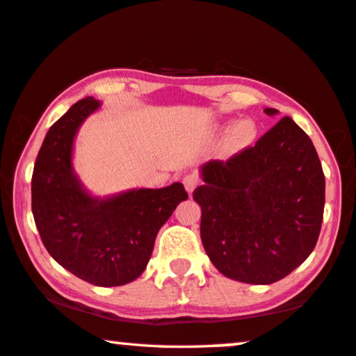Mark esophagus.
<instances>
[{"label": "esophagus", "mask_w": 356, "mask_h": 356, "mask_svg": "<svg viewBox=\"0 0 356 356\" xmlns=\"http://www.w3.org/2000/svg\"><path fill=\"white\" fill-rule=\"evenodd\" d=\"M182 182L185 185V190H187L188 193H193V190L200 185L201 179H200V176L196 172H190V174H187V176L184 177Z\"/></svg>", "instance_id": "obj_1"}]
</instances>
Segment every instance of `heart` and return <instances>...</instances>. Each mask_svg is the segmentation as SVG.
Wrapping results in <instances>:
<instances>
[{
  "label": "heart",
  "mask_w": 356,
  "mask_h": 356,
  "mask_svg": "<svg viewBox=\"0 0 356 356\" xmlns=\"http://www.w3.org/2000/svg\"><path fill=\"white\" fill-rule=\"evenodd\" d=\"M257 133L258 129L255 122L250 120V118L238 122L228 133L227 140H225V150L229 152V154H234V152L249 147L255 140Z\"/></svg>",
  "instance_id": "heart-1"
}]
</instances>
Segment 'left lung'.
<instances>
[{
	"mask_svg": "<svg viewBox=\"0 0 356 356\" xmlns=\"http://www.w3.org/2000/svg\"><path fill=\"white\" fill-rule=\"evenodd\" d=\"M202 180L193 191L201 241L223 275L274 284L312 253L323 222L325 174L312 140L290 117L253 147L206 163Z\"/></svg>",
	"mask_w": 356,
	"mask_h": 356,
	"instance_id": "left-lung-1",
	"label": "left lung"
}]
</instances>
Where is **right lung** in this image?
I'll return each instance as SVG.
<instances>
[{
	"label": "right lung",
	"mask_w": 356,
	"mask_h": 356,
	"mask_svg": "<svg viewBox=\"0 0 356 356\" xmlns=\"http://www.w3.org/2000/svg\"><path fill=\"white\" fill-rule=\"evenodd\" d=\"M99 101L83 98L44 138L31 177V211L47 252L79 279L118 286L144 273L158 231L188 193L182 184L92 198L72 172V143Z\"/></svg>",
	"instance_id": "1"
}]
</instances>
